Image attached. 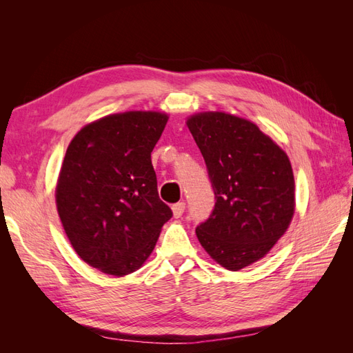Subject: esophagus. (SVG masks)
Segmentation results:
<instances>
[{"label":"esophagus","mask_w":353,"mask_h":353,"mask_svg":"<svg viewBox=\"0 0 353 353\" xmlns=\"http://www.w3.org/2000/svg\"><path fill=\"white\" fill-rule=\"evenodd\" d=\"M172 212H174V216H175V218H181V216H183V213L185 212V203H184V201L175 203V205L172 206Z\"/></svg>","instance_id":"34e87169"}]
</instances>
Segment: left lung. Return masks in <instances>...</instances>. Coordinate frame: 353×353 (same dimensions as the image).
<instances>
[{
    "instance_id": "8db88e82",
    "label": "left lung",
    "mask_w": 353,
    "mask_h": 353,
    "mask_svg": "<svg viewBox=\"0 0 353 353\" xmlns=\"http://www.w3.org/2000/svg\"><path fill=\"white\" fill-rule=\"evenodd\" d=\"M215 194L196 228L205 250L225 270L259 261L290 225L294 178L290 160L254 123L221 112L187 121Z\"/></svg>"
}]
</instances>
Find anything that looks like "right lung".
Returning a JSON list of instances; mask_svg holds the SVG:
<instances>
[{"label": "right lung", "mask_w": 353, "mask_h": 353, "mask_svg": "<svg viewBox=\"0 0 353 353\" xmlns=\"http://www.w3.org/2000/svg\"><path fill=\"white\" fill-rule=\"evenodd\" d=\"M168 116H105L74 135L63 160L56 203L82 261L104 274L137 271L153 252L172 210L159 199L152 152Z\"/></svg>", "instance_id": "add662e5"}]
</instances>
